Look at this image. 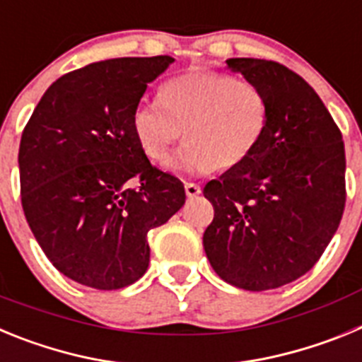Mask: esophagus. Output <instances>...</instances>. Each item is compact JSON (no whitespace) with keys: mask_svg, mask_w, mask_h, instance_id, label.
<instances>
[{"mask_svg":"<svg viewBox=\"0 0 362 362\" xmlns=\"http://www.w3.org/2000/svg\"><path fill=\"white\" fill-rule=\"evenodd\" d=\"M185 194H187V197H197L201 194V187L196 183H185Z\"/></svg>","mask_w":362,"mask_h":362,"instance_id":"esophagus-1","label":"esophagus"}]
</instances>
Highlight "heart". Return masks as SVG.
<instances>
[{
  "label": "heart",
  "instance_id": "1",
  "mask_svg": "<svg viewBox=\"0 0 362 362\" xmlns=\"http://www.w3.org/2000/svg\"><path fill=\"white\" fill-rule=\"evenodd\" d=\"M268 101L248 79L214 70H190L161 86L159 99L134 107L130 129L148 159L159 161L183 136L181 148L165 161L172 174L232 170L250 158L264 136Z\"/></svg>",
  "mask_w": 362,
  "mask_h": 362
}]
</instances>
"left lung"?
I'll return each mask as SVG.
<instances>
[{"mask_svg":"<svg viewBox=\"0 0 362 362\" xmlns=\"http://www.w3.org/2000/svg\"><path fill=\"white\" fill-rule=\"evenodd\" d=\"M226 69L264 92V136L241 166L206 183L214 221L203 246L223 281L279 288L317 263L343 217V136L315 90L276 62L232 57Z\"/></svg>","mask_w":362,"mask_h":362,"instance_id":"obj_1","label":"left lung"}]
</instances>
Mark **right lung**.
<instances>
[{
	"label": "right lung",
	"instance_id": "right-lung-1",
	"mask_svg": "<svg viewBox=\"0 0 362 362\" xmlns=\"http://www.w3.org/2000/svg\"><path fill=\"white\" fill-rule=\"evenodd\" d=\"M170 56L90 63L52 83L19 143L21 204L63 276L95 290L136 283L148 268V230L185 204V187L150 165L132 110ZM137 178L141 187L130 189Z\"/></svg>",
	"mask_w": 362,
	"mask_h": 362
}]
</instances>
